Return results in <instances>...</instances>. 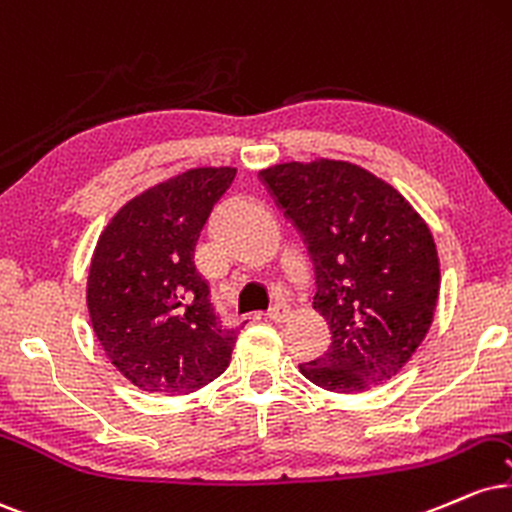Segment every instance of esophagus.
<instances>
[{
	"label": "esophagus",
	"instance_id": "obj_1",
	"mask_svg": "<svg viewBox=\"0 0 512 512\" xmlns=\"http://www.w3.org/2000/svg\"><path fill=\"white\" fill-rule=\"evenodd\" d=\"M268 318H270V321H275V323H285L287 318H290V309H287L285 304H275L273 309L268 311Z\"/></svg>",
	"mask_w": 512,
	"mask_h": 512
}]
</instances>
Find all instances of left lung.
Here are the masks:
<instances>
[{"label": "left lung", "mask_w": 512, "mask_h": 512, "mask_svg": "<svg viewBox=\"0 0 512 512\" xmlns=\"http://www.w3.org/2000/svg\"><path fill=\"white\" fill-rule=\"evenodd\" d=\"M261 179L302 232L314 309L333 335L299 371L333 393L390 381L434 321L441 268L429 225L395 186L347 160L280 162Z\"/></svg>", "instance_id": "left-lung-1"}]
</instances>
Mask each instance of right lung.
Listing matches in <instances>:
<instances>
[{"mask_svg":"<svg viewBox=\"0 0 512 512\" xmlns=\"http://www.w3.org/2000/svg\"><path fill=\"white\" fill-rule=\"evenodd\" d=\"M237 167H194L126 201L88 268L90 326L107 359L146 393L189 395L230 366L237 330L210 304L194 251Z\"/></svg>","mask_w":512,"mask_h":512,"instance_id":"right-lung-1","label":"right lung"}]
</instances>
